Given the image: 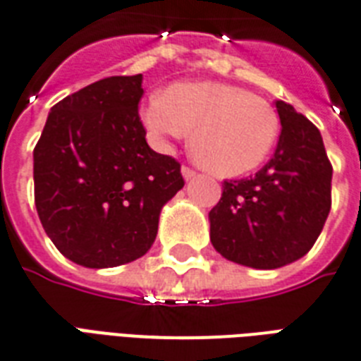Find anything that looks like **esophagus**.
Returning <instances> with one entry per match:
<instances>
[{
    "label": "esophagus",
    "mask_w": 361,
    "mask_h": 361,
    "mask_svg": "<svg viewBox=\"0 0 361 361\" xmlns=\"http://www.w3.org/2000/svg\"><path fill=\"white\" fill-rule=\"evenodd\" d=\"M181 174H183V178L189 181V180H192L195 176H197V172H195L192 169H189V166H183V169H181Z\"/></svg>",
    "instance_id": "esophagus-1"
}]
</instances>
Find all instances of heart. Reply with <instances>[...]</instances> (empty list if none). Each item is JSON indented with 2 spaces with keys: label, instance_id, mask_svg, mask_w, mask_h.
Segmentation results:
<instances>
[{
  "label": "heart",
  "instance_id": "b5f03b06",
  "mask_svg": "<svg viewBox=\"0 0 361 361\" xmlns=\"http://www.w3.org/2000/svg\"><path fill=\"white\" fill-rule=\"evenodd\" d=\"M149 135L164 144L191 133L192 159L217 176H240L266 161L279 136V116L243 87L217 82H178L142 109Z\"/></svg>",
  "mask_w": 361,
  "mask_h": 361
}]
</instances>
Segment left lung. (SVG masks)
Returning a JSON list of instances; mask_svg holds the SVG:
<instances>
[{"label":"left lung","instance_id":"left-lung-1","mask_svg":"<svg viewBox=\"0 0 361 361\" xmlns=\"http://www.w3.org/2000/svg\"><path fill=\"white\" fill-rule=\"evenodd\" d=\"M274 157L252 178L226 180L209 212V240L226 260L257 269L294 262L314 245L331 208V163L320 130L285 101Z\"/></svg>","mask_w":361,"mask_h":361}]
</instances>
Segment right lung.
Returning <instances> with one entry per match:
<instances>
[{"mask_svg":"<svg viewBox=\"0 0 361 361\" xmlns=\"http://www.w3.org/2000/svg\"><path fill=\"white\" fill-rule=\"evenodd\" d=\"M142 95V75L93 82L54 104L33 149L42 228L86 268L144 257L161 209L185 185L180 163L147 146Z\"/></svg>","mask_w":361,"mask_h":361,"instance_id":"obj_1","label":"right lung"}]
</instances>
